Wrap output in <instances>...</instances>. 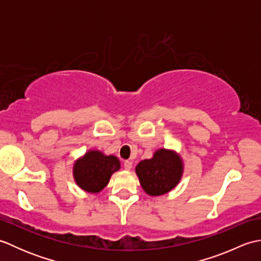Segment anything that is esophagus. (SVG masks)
Returning a JSON list of instances; mask_svg holds the SVG:
<instances>
[{
    "label": "esophagus",
    "mask_w": 261,
    "mask_h": 261,
    "mask_svg": "<svg viewBox=\"0 0 261 261\" xmlns=\"http://www.w3.org/2000/svg\"><path fill=\"white\" fill-rule=\"evenodd\" d=\"M123 167L125 170H130L132 168V162H130V160H125L123 163Z\"/></svg>",
    "instance_id": "1"
}]
</instances>
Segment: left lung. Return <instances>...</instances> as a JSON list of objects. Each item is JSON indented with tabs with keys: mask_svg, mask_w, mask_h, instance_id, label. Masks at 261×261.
<instances>
[{
	"mask_svg": "<svg viewBox=\"0 0 261 261\" xmlns=\"http://www.w3.org/2000/svg\"><path fill=\"white\" fill-rule=\"evenodd\" d=\"M140 184L151 196L163 195L178 184L182 173L179 156L174 151L160 149L151 159L142 160L136 167Z\"/></svg>",
	"mask_w": 261,
	"mask_h": 261,
	"instance_id": "left-lung-1",
	"label": "left lung"
}]
</instances>
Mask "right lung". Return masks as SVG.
<instances>
[{"instance_id": "add662e5", "label": "right lung", "mask_w": 261, "mask_h": 261, "mask_svg": "<svg viewBox=\"0 0 261 261\" xmlns=\"http://www.w3.org/2000/svg\"><path fill=\"white\" fill-rule=\"evenodd\" d=\"M120 162L114 156H105L97 150L88 151L74 166L75 180L81 188L98 193L108 185L110 177L119 170Z\"/></svg>"}]
</instances>
